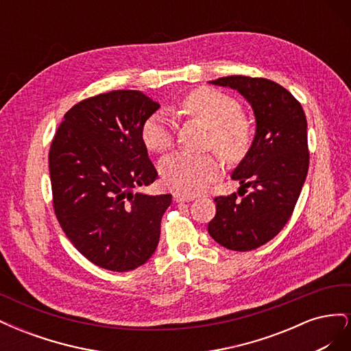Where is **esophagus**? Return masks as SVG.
<instances>
[{
  "mask_svg": "<svg viewBox=\"0 0 351 351\" xmlns=\"http://www.w3.org/2000/svg\"><path fill=\"white\" fill-rule=\"evenodd\" d=\"M173 197H174V202H190V200H193V196L183 195V193H174Z\"/></svg>",
  "mask_w": 351,
  "mask_h": 351,
  "instance_id": "esophagus-1",
  "label": "esophagus"
}]
</instances>
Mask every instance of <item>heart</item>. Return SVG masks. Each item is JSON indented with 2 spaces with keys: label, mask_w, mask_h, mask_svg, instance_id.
Instances as JSON below:
<instances>
[{
  "label": "heart",
  "mask_w": 351,
  "mask_h": 351,
  "mask_svg": "<svg viewBox=\"0 0 351 351\" xmlns=\"http://www.w3.org/2000/svg\"><path fill=\"white\" fill-rule=\"evenodd\" d=\"M189 115L210 127L209 143L228 161H239L252 143V127L240 115L236 99L215 89L200 88L183 101ZM142 142L152 152H165L174 141V123L167 111H156L145 120ZM164 183L187 195L200 192L219 171L221 164L212 154L192 155L176 152L164 158L159 165Z\"/></svg>",
  "instance_id": "1"
}]
</instances>
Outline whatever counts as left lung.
Masks as SVG:
<instances>
[{"label": "left lung", "instance_id": "8db88e82", "mask_svg": "<svg viewBox=\"0 0 351 351\" xmlns=\"http://www.w3.org/2000/svg\"><path fill=\"white\" fill-rule=\"evenodd\" d=\"M209 83L237 90L256 120L249 151L231 174L241 199L236 193L215 197L217 214L208 224L221 246L247 252L277 236L293 214L309 168L306 115L300 102L272 80L227 76Z\"/></svg>", "mask_w": 351, "mask_h": 351}]
</instances>
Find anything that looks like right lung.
<instances>
[{
    "mask_svg": "<svg viewBox=\"0 0 351 351\" xmlns=\"http://www.w3.org/2000/svg\"><path fill=\"white\" fill-rule=\"evenodd\" d=\"M159 104L112 90L74 105L49 149L54 210L62 231L98 267L127 272L149 259L171 195H145L158 173L141 130Z\"/></svg>",
    "mask_w": 351,
    "mask_h": 351,
    "instance_id": "add662e5",
    "label": "right lung"
}]
</instances>
